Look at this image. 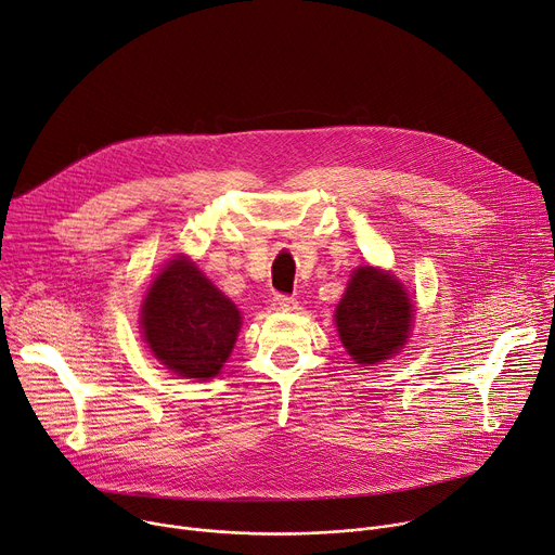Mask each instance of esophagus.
Wrapping results in <instances>:
<instances>
[{
    "mask_svg": "<svg viewBox=\"0 0 555 555\" xmlns=\"http://www.w3.org/2000/svg\"><path fill=\"white\" fill-rule=\"evenodd\" d=\"M272 308L279 312H292V310H297V299L287 297V294H276V297L272 299Z\"/></svg>",
    "mask_w": 555,
    "mask_h": 555,
    "instance_id": "esophagus-1",
    "label": "esophagus"
}]
</instances>
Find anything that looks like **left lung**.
I'll list each match as a JSON object with an SVG mask.
<instances>
[{
	"instance_id": "8db88e82",
	"label": "left lung",
	"mask_w": 555,
	"mask_h": 555,
	"mask_svg": "<svg viewBox=\"0 0 555 555\" xmlns=\"http://www.w3.org/2000/svg\"><path fill=\"white\" fill-rule=\"evenodd\" d=\"M413 304L401 283L371 266L359 268L337 306L341 344L357 363L392 357L409 339Z\"/></svg>"
}]
</instances>
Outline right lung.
<instances>
[{
  "label": "right lung",
  "mask_w": 555,
  "mask_h": 555,
  "mask_svg": "<svg viewBox=\"0 0 555 555\" xmlns=\"http://www.w3.org/2000/svg\"><path fill=\"white\" fill-rule=\"evenodd\" d=\"M142 335L156 359L188 379H211L228 361L241 312L188 258H173L142 304Z\"/></svg>",
  "instance_id": "right-lung-1"
}]
</instances>
